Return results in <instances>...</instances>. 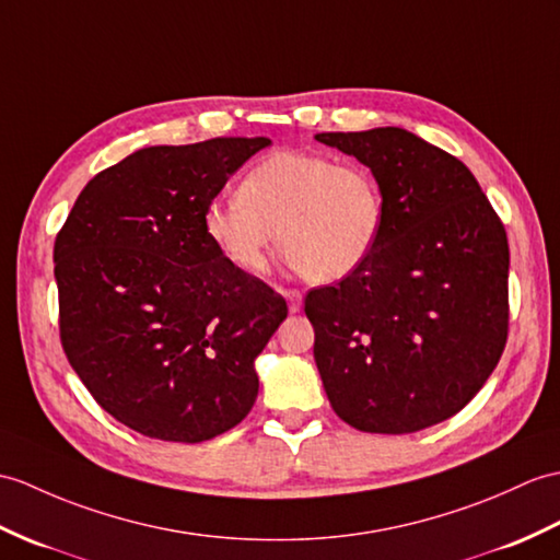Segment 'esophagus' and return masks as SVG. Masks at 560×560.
Masks as SVG:
<instances>
[{
  "mask_svg": "<svg viewBox=\"0 0 560 560\" xmlns=\"http://www.w3.org/2000/svg\"><path fill=\"white\" fill-rule=\"evenodd\" d=\"M281 293L285 298V303H289L291 312H301L303 310V293L301 291H298V289H283Z\"/></svg>",
  "mask_w": 560,
  "mask_h": 560,
  "instance_id": "1",
  "label": "esophagus"
}]
</instances>
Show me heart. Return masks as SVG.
Returning a JSON list of instances; mask_svg holds the SVG:
<instances>
[{
    "mask_svg": "<svg viewBox=\"0 0 560 560\" xmlns=\"http://www.w3.org/2000/svg\"><path fill=\"white\" fill-rule=\"evenodd\" d=\"M202 224L214 248L241 271H262L279 238L305 279L329 283L353 275L374 253L384 195L372 168L360 162L275 152L243 176L238 195L210 200Z\"/></svg>",
    "mask_w": 560,
    "mask_h": 560,
    "instance_id": "heart-1",
    "label": "heart"
}]
</instances>
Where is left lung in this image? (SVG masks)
Wrapping results in <instances>:
<instances>
[{"mask_svg": "<svg viewBox=\"0 0 560 560\" xmlns=\"http://www.w3.org/2000/svg\"><path fill=\"white\" fill-rule=\"evenodd\" d=\"M315 138L370 166L384 195L368 262L305 298L324 392L360 432H420L463 410L499 365L505 229L470 168L406 128Z\"/></svg>", "mask_w": 560, "mask_h": 560, "instance_id": "8db88e82", "label": "left lung"}]
</instances>
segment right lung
Returning <instances> with one entry per match:
<instances>
[{
    "mask_svg": "<svg viewBox=\"0 0 560 560\" xmlns=\"http://www.w3.org/2000/svg\"><path fill=\"white\" fill-rule=\"evenodd\" d=\"M269 138L142 148L78 195L55 241L59 336L114 420L200 444L250 412L255 358L289 315L205 233V207Z\"/></svg>",
    "mask_w": 560,
    "mask_h": 560,
    "instance_id": "obj_1",
    "label": "right lung"
}]
</instances>
